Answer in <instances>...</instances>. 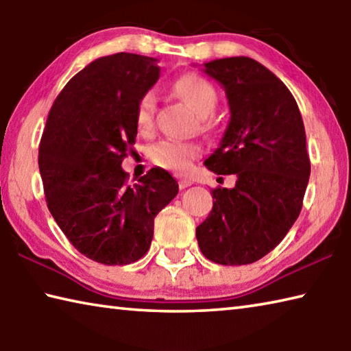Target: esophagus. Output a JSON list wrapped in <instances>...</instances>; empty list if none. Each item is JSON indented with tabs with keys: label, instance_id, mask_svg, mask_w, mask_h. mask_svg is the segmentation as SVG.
<instances>
[{
	"label": "esophagus",
	"instance_id": "1",
	"mask_svg": "<svg viewBox=\"0 0 351 351\" xmlns=\"http://www.w3.org/2000/svg\"><path fill=\"white\" fill-rule=\"evenodd\" d=\"M178 184H180V189H187L189 186H192V181L184 180V178H182V180H180V182H178Z\"/></svg>",
	"mask_w": 351,
	"mask_h": 351
}]
</instances>
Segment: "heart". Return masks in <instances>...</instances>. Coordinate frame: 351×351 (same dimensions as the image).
<instances>
[{
	"instance_id": "obj_1",
	"label": "heart",
	"mask_w": 351,
	"mask_h": 351,
	"mask_svg": "<svg viewBox=\"0 0 351 351\" xmlns=\"http://www.w3.org/2000/svg\"><path fill=\"white\" fill-rule=\"evenodd\" d=\"M171 90H173L175 96L199 119L204 128L210 127L207 117L212 116L218 102L217 91L212 86V83L197 74H186L173 82ZM154 104H156V99H154L153 93H145L139 99L138 108H136V123H138L139 130L152 128ZM199 153L201 148L197 144L162 141L152 148L150 158L159 167L184 173L192 167Z\"/></svg>"
}]
</instances>
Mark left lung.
Instances as JSON below:
<instances>
[{
	"instance_id": "left-lung-1",
	"label": "left lung",
	"mask_w": 351,
	"mask_h": 351,
	"mask_svg": "<svg viewBox=\"0 0 351 351\" xmlns=\"http://www.w3.org/2000/svg\"><path fill=\"white\" fill-rule=\"evenodd\" d=\"M203 66L223 86L230 111L204 165L237 181L212 190L215 201L197 228L198 246L218 265H249L271 252L300 213L311 171L304 121L285 83L254 58Z\"/></svg>"
}]
</instances>
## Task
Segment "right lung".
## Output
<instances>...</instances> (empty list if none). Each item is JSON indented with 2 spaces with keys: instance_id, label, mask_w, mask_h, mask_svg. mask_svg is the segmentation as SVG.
Segmentation results:
<instances>
[{
  "instance_id": "right-lung-1",
  "label": "right lung",
  "mask_w": 351,
  "mask_h": 351,
  "mask_svg": "<svg viewBox=\"0 0 351 351\" xmlns=\"http://www.w3.org/2000/svg\"><path fill=\"white\" fill-rule=\"evenodd\" d=\"M156 62L128 52L96 58L58 94L41 136L47 209L77 251L102 265L144 257L154 217L178 195L164 169L133 184L122 169L138 134L139 99L159 79Z\"/></svg>"
}]
</instances>
